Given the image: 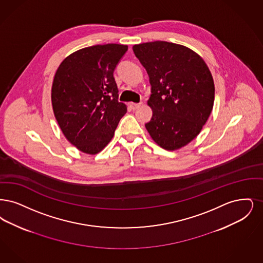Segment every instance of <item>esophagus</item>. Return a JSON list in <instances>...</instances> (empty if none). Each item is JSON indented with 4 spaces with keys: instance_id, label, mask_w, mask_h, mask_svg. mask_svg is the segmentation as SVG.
<instances>
[{
    "instance_id": "1",
    "label": "esophagus",
    "mask_w": 263,
    "mask_h": 263,
    "mask_svg": "<svg viewBox=\"0 0 263 263\" xmlns=\"http://www.w3.org/2000/svg\"><path fill=\"white\" fill-rule=\"evenodd\" d=\"M142 105V103H129V107L133 110H137V108H139Z\"/></svg>"
}]
</instances>
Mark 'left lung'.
I'll use <instances>...</instances> for the list:
<instances>
[{
	"instance_id": "1",
	"label": "left lung",
	"mask_w": 263,
	"mask_h": 263,
	"mask_svg": "<svg viewBox=\"0 0 263 263\" xmlns=\"http://www.w3.org/2000/svg\"><path fill=\"white\" fill-rule=\"evenodd\" d=\"M148 73L152 118L145 127L166 150L197 137L213 108L215 87L202 58L183 45L154 41L133 47Z\"/></svg>"
}]
</instances>
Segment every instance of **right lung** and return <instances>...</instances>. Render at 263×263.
I'll list each match as a JSON object with an SVG mask.
<instances>
[{"mask_svg": "<svg viewBox=\"0 0 263 263\" xmlns=\"http://www.w3.org/2000/svg\"><path fill=\"white\" fill-rule=\"evenodd\" d=\"M127 46L80 49L59 66L52 85V105L64 136L80 151L100 152L114 137L126 104L119 102L114 70Z\"/></svg>", "mask_w": 263, "mask_h": 263, "instance_id": "add662e5", "label": "right lung"}]
</instances>
